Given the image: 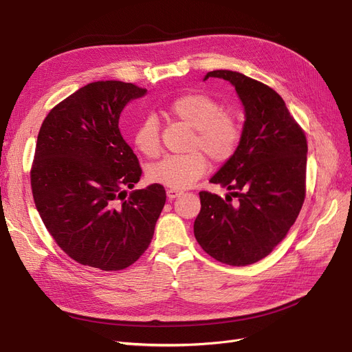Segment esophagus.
<instances>
[{"mask_svg":"<svg viewBox=\"0 0 352 352\" xmlns=\"http://www.w3.org/2000/svg\"><path fill=\"white\" fill-rule=\"evenodd\" d=\"M167 198L168 199H175V198H179V196L184 193L182 190H177V189H167Z\"/></svg>","mask_w":352,"mask_h":352,"instance_id":"obj_1","label":"esophagus"}]
</instances>
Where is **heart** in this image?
Wrapping results in <instances>:
<instances>
[{"label": "heart", "instance_id": "b5f03b06", "mask_svg": "<svg viewBox=\"0 0 352 352\" xmlns=\"http://www.w3.org/2000/svg\"><path fill=\"white\" fill-rule=\"evenodd\" d=\"M175 120L193 129L186 154L166 156L153 163L147 177L153 184L172 189H186L208 170V159L223 164L234 157L243 138V127L238 117L223 109L215 96L205 92L184 94L166 107ZM134 147L148 159L157 157L162 150L160 125L156 117L148 116L140 121L133 134Z\"/></svg>", "mask_w": 352, "mask_h": 352}]
</instances>
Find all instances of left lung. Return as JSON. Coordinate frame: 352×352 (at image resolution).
<instances>
[{
	"instance_id": "1",
	"label": "left lung",
	"mask_w": 352,
	"mask_h": 352,
	"mask_svg": "<svg viewBox=\"0 0 352 352\" xmlns=\"http://www.w3.org/2000/svg\"><path fill=\"white\" fill-rule=\"evenodd\" d=\"M208 78L232 83L243 101L245 122L234 157L210 179L231 195L222 199L199 192L201 212L193 232L210 257L230 265H248L285 240L300 212L307 142L282 96L263 82L232 70H212Z\"/></svg>"
}]
</instances>
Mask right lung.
I'll return each instance as SVG.
<instances>
[{"mask_svg": "<svg viewBox=\"0 0 352 352\" xmlns=\"http://www.w3.org/2000/svg\"><path fill=\"white\" fill-rule=\"evenodd\" d=\"M146 91L121 80L88 83L40 127L33 199L56 244L82 265L127 269L151 243L166 190L154 184L127 195L143 170L118 129L125 104Z\"/></svg>", "mask_w": 352, "mask_h": 352, "instance_id": "right-lung-1", "label": "right lung"}]
</instances>
